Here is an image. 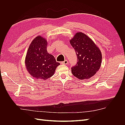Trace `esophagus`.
Wrapping results in <instances>:
<instances>
[{"mask_svg":"<svg viewBox=\"0 0 125 125\" xmlns=\"http://www.w3.org/2000/svg\"><path fill=\"white\" fill-rule=\"evenodd\" d=\"M61 63L62 64V65H67V64L68 63V60H64V61L61 62Z\"/></svg>","mask_w":125,"mask_h":125,"instance_id":"1","label":"esophagus"}]
</instances>
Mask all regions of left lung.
Listing matches in <instances>:
<instances>
[{"mask_svg": "<svg viewBox=\"0 0 125 125\" xmlns=\"http://www.w3.org/2000/svg\"><path fill=\"white\" fill-rule=\"evenodd\" d=\"M77 56V63L71 68L74 76L80 80L90 79L99 70L102 54L95 44L85 34L77 33L70 41Z\"/></svg>", "mask_w": 125, "mask_h": 125, "instance_id": "1", "label": "left lung"}]
</instances>
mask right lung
<instances>
[{"label":"right lung","mask_w":125,"mask_h":125,"mask_svg":"<svg viewBox=\"0 0 125 125\" xmlns=\"http://www.w3.org/2000/svg\"><path fill=\"white\" fill-rule=\"evenodd\" d=\"M47 42L41 36H37L30 44L26 55L25 63L28 71L37 79L46 80L54 75L60 63L54 56L48 53Z\"/></svg>","instance_id":"1"}]
</instances>
